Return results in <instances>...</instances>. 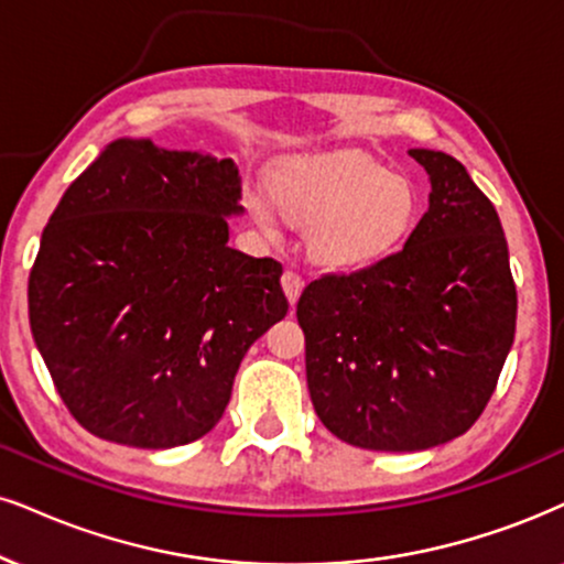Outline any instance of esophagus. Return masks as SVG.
I'll list each match as a JSON object with an SVG mask.
<instances>
[{
  "mask_svg": "<svg viewBox=\"0 0 564 564\" xmlns=\"http://www.w3.org/2000/svg\"><path fill=\"white\" fill-rule=\"evenodd\" d=\"M282 290H284V295H288L290 305H295L297 297H301V293H303V276L288 269L282 274Z\"/></svg>",
  "mask_w": 564,
  "mask_h": 564,
  "instance_id": "esophagus-1",
  "label": "esophagus"
}]
</instances>
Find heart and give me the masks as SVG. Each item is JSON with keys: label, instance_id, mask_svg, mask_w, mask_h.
<instances>
[{"label": "heart", "instance_id": "b5f03b06", "mask_svg": "<svg viewBox=\"0 0 564 564\" xmlns=\"http://www.w3.org/2000/svg\"><path fill=\"white\" fill-rule=\"evenodd\" d=\"M269 196L288 225L311 229V259L337 271L387 259L413 232L421 212L415 185L364 154L288 162L271 175ZM246 208L261 232H274L267 198L248 193Z\"/></svg>", "mask_w": 564, "mask_h": 564}]
</instances>
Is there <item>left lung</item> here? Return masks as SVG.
<instances>
[{
  "instance_id": "left-lung-1",
  "label": "left lung",
  "mask_w": 564,
  "mask_h": 564,
  "mask_svg": "<svg viewBox=\"0 0 564 564\" xmlns=\"http://www.w3.org/2000/svg\"><path fill=\"white\" fill-rule=\"evenodd\" d=\"M408 154L431 193L402 250L322 274L297 301L316 415L343 442L381 452L429 449L474 426L518 316L495 204L455 156Z\"/></svg>"
}]
</instances>
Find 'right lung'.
I'll return each mask as SVG.
<instances>
[{
	"label": "right lung",
	"mask_w": 564,
	"mask_h": 564,
	"mask_svg": "<svg viewBox=\"0 0 564 564\" xmlns=\"http://www.w3.org/2000/svg\"><path fill=\"white\" fill-rule=\"evenodd\" d=\"M238 198L232 159L120 138L48 217L31 332L69 415L99 440L196 442L248 347L288 314L282 263L227 246Z\"/></svg>",
	"instance_id": "1"
}]
</instances>
